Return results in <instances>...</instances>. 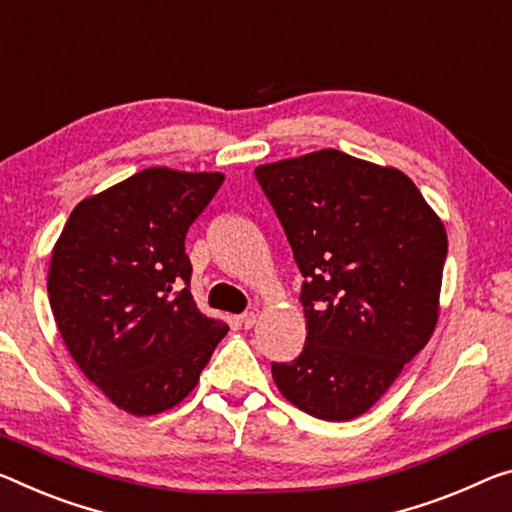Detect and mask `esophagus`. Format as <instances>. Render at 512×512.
Instances as JSON below:
<instances>
[{"label": "esophagus", "instance_id": "1", "mask_svg": "<svg viewBox=\"0 0 512 512\" xmlns=\"http://www.w3.org/2000/svg\"><path fill=\"white\" fill-rule=\"evenodd\" d=\"M255 321H257V314H255V312H243V314L239 316L241 328H246V330L253 328V326H255Z\"/></svg>", "mask_w": 512, "mask_h": 512}]
</instances>
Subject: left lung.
Wrapping results in <instances>:
<instances>
[{
    "label": "left lung",
    "mask_w": 512,
    "mask_h": 512,
    "mask_svg": "<svg viewBox=\"0 0 512 512\" xmlns=\"http://www.w3.org/2000/svg\"><path fill=\"white\" fill-rule=\"evenodd\" d=\"M255 177L305 278V346L271 364L275 385L316 419L360 417L433 335L444 225L401 170L332 148Z\"/></svg>",
    "instance_id": "1"
}]
</instances>
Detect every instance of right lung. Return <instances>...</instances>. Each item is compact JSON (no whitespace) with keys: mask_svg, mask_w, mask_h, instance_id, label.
I'll return each mask as SVG.
<instances>
[{"mask_svg":"<svg viewBox=\"0 0 512 512\" xmlns=\"http://www.w3.org/2000/svg\"><path fill=\"white\" fill-rule=\"evenodd\" d=\"M221 173L145 168L72 209L52 250L47 294L72 360L136 417L189 396L223 321L191 296L184 239L221 189Z\"/></svg>","mask_w":512,"mask_h":512,"instance_id":"1","label":"right lung"}]
</instances>
